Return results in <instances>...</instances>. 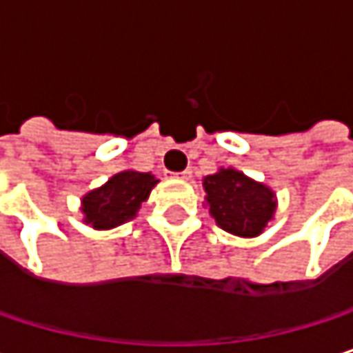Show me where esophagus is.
I'll list each match as a JSON object with an SVG mask.
<instances>
[{"mask_svg":"<svg viewBox=\"0 0 353 353\" xmlns=\"http://www.w3.org/2000/svg\"><path fill=\"white\" fill-rule=\"evenodd\" d=\"M176 177H181V179H190L192 177V172L190 170H183V172H179V174H174Z\"/></svg>","mask_w":353,"mask_h":353,"instance_id":"obj_1","label":"esophagus"}]
</instances>
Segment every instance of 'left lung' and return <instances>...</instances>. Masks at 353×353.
I'll use <instances>...</instances> for the list:
<instances>
[{
  "mask_svg": "<svg viewBox=\"0 0 353 353\" xmlns=\"http://www.w3.org/2000/svg\"><path fill=\"white\" fill-rule=\"evenodd\" d=\"M204 190L216 225L239 237L259 235L276 210L272 190L235 170L208 176Z\"/></svg>",
  "mask_w": 353,
  "mask_h": 353,
  "instance_id": "1",
  "label": "left lung"
}]
</instances>
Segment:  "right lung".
<instances>
[{
    "mask_svg": "<svg viewBox=\"0 0 353 353\" xmlns=\"http://www.w3.org/2000/svg\"><path fill=\"white\" fill-rule=\"evenodd\" d=\"M157 179L151 174L120 172L108 179L102 188L83 198L85 223L94 229H112L132 219L139 206L149 198Z\"/></svg>",
    "mask_w": 353,
    "mask_h": 353,
    "instance_id": "add662e5",
    "label": "right lung"
}]
</instances>
